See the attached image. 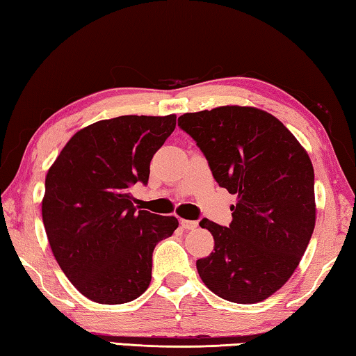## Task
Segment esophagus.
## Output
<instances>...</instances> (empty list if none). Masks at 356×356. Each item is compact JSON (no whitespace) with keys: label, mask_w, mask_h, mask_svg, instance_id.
I'll list each match as a JSON object with an SVG mask.
<instances>
[{"label":"esophagus","mask_w":356,"mask_h":356,"mask_svg":"<svg viewBox=\"0 0 356 356\" xmlns=\"http://www.w3.org/2000/svg\"><path fill=\"white\" fill-rule=\"evenodd\" d=\"M180 226L184 229H188V231H193V229L197 227V221L193 220H180Z\"/></svg>","instance_id":"obj_1"}]
</instances>
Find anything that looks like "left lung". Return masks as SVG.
I'll list each match as a JSON object with an SVG mask.
<instances>
[{
	"label": "left lung",
	"instance_id": "8db88e82",
	"mask_svg": "<svg viewBox=\"0 0 356 356\" xmlns=\"http://www.w3.org/2000/svg\"><path fill=\"white\" fill-rule=\"evenodd\" d=\"M206 156L216 184L237 196L232 221L200 226L215 240L196 268L210 291L251 305L286 284L316 225L314 170L282 122L257 108L220 106L179 118Z\"/></svg>",
	"mask_w": 356,
	"mask_h": 356
}]
</instances>
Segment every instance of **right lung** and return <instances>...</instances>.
Listing matches in <instances>:
<instances>
[{"label": "right lung", "instance_id": "1", "mask_svg": "<svg viewBox=\"0 0 356 356\" xmlns=\"http://www.w3.org/2000/svg\"><path fill=\"white\" fill-rule=\"evenodd\" d=\"M176 129V116H119L70 138L45 179L42 218L53 256L84 297L102 305L135 300L152 278V252L176 216L136 210L135 184Z\"/></svg>", "mask_w": 356, "mask_h": 356}]
</instances>
